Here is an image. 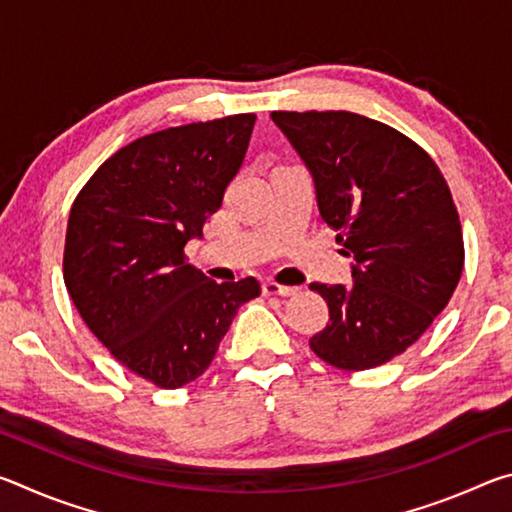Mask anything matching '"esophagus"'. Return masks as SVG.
I'll list each match as a JSON object with an SVG mask.
<instances>
[{"label": "esophagus", "mask_w": 512, "mask_h": 512, "mask_svg": "<svg viewBox=\"0 0 512 512\" xmlns=\"http://www.w3.org/2000/svg\"><path fill=\"white\" fill-rule=\"evenodd\" d=\"M262 291L264 296H296L298 287H282V284H277L273 280H266L262 284Z\"/></svg>", "instance_id": "obj_1"}]
</instances>
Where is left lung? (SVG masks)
<instances>
[{
	"label": "left lung",
	"mask_w": 512,
	"mask_h": 512,
	"mask_svg": "<svg viewBox=\"0 0 512 512\" xmlns=\"http://www.w3.org/2000/svg\"><path fill=\"white\" fill-rule=\"evenodd\" d=\"M305 162L318 212L352 257V284H318L329 323L311 336L341 370L391 361L427 332L463 273L452 192L427 153L395 128L345 110L271 112Z\"/></svg>",
	"instance_id": "obj_1"
}]
</instances>
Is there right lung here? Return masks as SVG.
Masks as SVG:
<instances>
[{"label":"right lung","mask_w":512,"mask_h":512,"mask_svg":"<svg viewBox=\"0 0 512 512\" xmlns=\"http://www.w3.org/2000/svg\"><path fill=\"white\" fill-rule=\"evenodd\" d=\"M255 119L144 135L94 171L69 212V298L112 357L160 388L201 377L237 309L262 293L255 277L216 284L185 259L244 164Z\"/></svg>","instance_id":"obj_1"}]
</instances>
